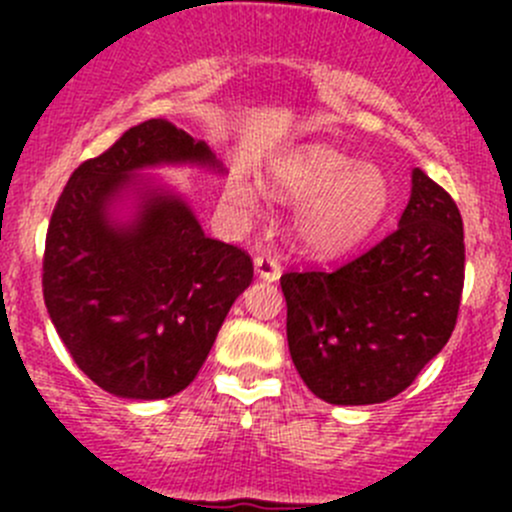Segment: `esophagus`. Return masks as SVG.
Segmentation results:
<instances>
[{
	"instance_id": "obj_1",
	"label": "esophagus",
	"mask_w": 512,
	"mask_h": 512,
	"mask_svg": "<svg viewBox=\"0 0 512 512\" xmlns=\"http://www.w3.org/2000/svg\"><path fill=\"white\" fill-rule=\"evenodd\" d=\"M255 270H257V275H260V280H267V282L280 280V275H282V265L275 255H257Z\"/></svg>"
}]
</instances>
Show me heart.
<instances>
[{
    "label": "heart",
    "mask_w": 512,
    "mask_h": 512,
    "mask_svg": "<svg viewBox=\"0 0 512 512\" xmlns=\"http://www.w3.org/2000/svg\"><path fill=\"white\" fill-rule=\"evenodd\" d=\"M270 188L285 200H302L294 227L302 245L319 255L364 240L391 203V185L376 165L356 163L329 146H307L277 160L270 168ZM227 195L245 213L257 208V188L250 180L232 178Z\"/></svg>",
    "instance_id": "b5f03b06"
}]
</instances>
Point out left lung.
I'll return each mask as SVG.
<instances>
[{
    "label": "left lung",
    "mask_w": 512,
    "mask_h": 512,
    "mask_svg": "<svg viewBox=\"0 0 512 512\" xmlns=\"http://www.w3.org/2000/svg\"><path fill=\"white\" fill-rule=\"evenodd\" d=\"M466 277L458 205L421 168L399 227L337 270L285 272L287 342L314 396L384 404L456 329Z\"/></svg>",
    "instance_id": "left-lung-1"
}]
</instances>
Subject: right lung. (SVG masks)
Instances as JSON below:
<instances>
[{
	"mask_svg": "<svg viewBox=\"0 0 512 512\" xmlns=\"http://www.w3.org/2000/svg\"><path fill=\"white\" fill-rule=\"evenodd\" d=\"M220 168L205 141L163 118L133 126L84 160L46 230L41 287L79 369L123 399H168L198 376L232 302L252 282V257L213 240L175 195L148 190L131 225L108 205L138 168Z\"/></svg>",
	"mask_w": 512,
	"mask_h": 512,
	"instance_id": "1",
	"label": "right lung"
}]
</instances>
